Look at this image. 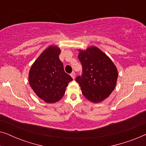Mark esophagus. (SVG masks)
Here are the masks:
<instances>
[{
  "label": "esophagus",
  "instance_id": "1",
  "mask_svg": "<svg viewBox=\"0 0 146 146\" xmlns=\"http://www.w3.org/2000/svg\"><path fill=\"white\" fill-rule=\"evenodd\" d=\"M70 76H71V77L73 79H75V77H76V74H75V72H72L71 73V74H70Z\"/></svg>",
  "mask_w": 146,
  "mask_h": 146
}]
</instances>
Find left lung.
Instances as JSON below:
<instances>
[{
  "mask_svg": "<svg viewBox=\"0 0 146 146\" xmlns=\"http://www.w3.org/2000/svg\"><path fill=\"white\" fill-rule=\"evenodd\" d=\"M78 58L82 66V74L76 81L82 93L93 103L107 98L114 90L118 76L117 68L111 60L96 46L79 50Z\"/></svg>",
  "mask_w": 146,
  "mask_h": 146,
  "instance_id": "obj_1",
  "label": "left lung"
}]
</instances>
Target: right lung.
Listing matches in <instances>:
<instances>
[{"label": "right lung", "instance_id": "1", "mask_svg": "<svg viewBox=\"0 0 146 146\" xmlns=\"http://www.w3.org/2000/svg\"><path fill=\"white\" fill-rule=\"evenodd\" d=\"M60 52L56 46H50L36 60L29 71L30 86L46 103L59 101L64 95L68 83L72 80L64 70L59 58Z\"/></svg>", "mask_w": 146, "mask_h": 146}]
</instances>
